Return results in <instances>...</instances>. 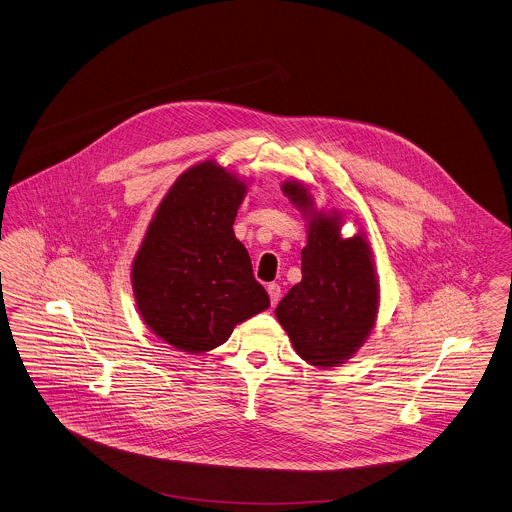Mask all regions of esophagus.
Here are the masks:
<instances>
[{
    "label": "esophagus",
    "instance_id": "1",
    "mask_svg": "<svg viewBox=\"0 0 512 512\" xmlns=\"http://www.w3.org/2000/svg\"><path fill=\"white\" fill-rule=\"evenodd\" d=\"M267 292L271 296V304H276L280 298V286L276 282H271V284H267Z\"/></svg>",
    "mask_w": 512,
    "mask_h": 512
}]
</instances>
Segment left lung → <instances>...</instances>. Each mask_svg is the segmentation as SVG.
I'll use <instances>...</instances> for the list:
<instances>
[{
  "label": "left lung",
  "mask_w": 512,
  "mask_h": 512,
  "mask_svg": "<svg viewBox=\"0 0 512 512\" xmlns=\"http://www.w3.org/2000/svg\"><path fill=\"white\" fill-rule=\"evenodd\" d=\"M282 193L308 220L302 280L276 306L294 351L317 368H333L366 343L380 308V282L362 230L341 236L343 214L317 210L308 187L284 181Z\"/></svg>",
  "instance_id": "8db88e82"
}]
</instances>
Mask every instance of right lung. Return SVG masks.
I'll list each match as a JSON object with an SVG mask.
<instances>
[{"label": "right lung", "mask_w": 512, "mask_h": 512, "mask_svg": "<svg viewBox=\"0 0 512 512\" xmlns=\"http://www.w3.org/2000/svg\"><path fill=\"white\" fill-rule=\"evenodd\" d=\"M247 187L212 159L189 167L159 202L132 261L138 314L177 351H212L271 306L234 234Z\"/></svg>", "instance_id": "right-lung-1"}]
</instances>
